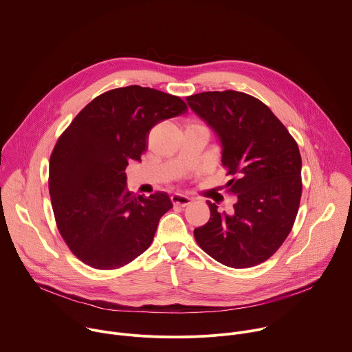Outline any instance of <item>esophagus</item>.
I'll return each mask as SVG.
<instances>
[{
  "label": "esophagus",
  "mask_w": 352,
  "mask_h": 352,
  "mask_svg": "<svg viewBox=\"0 0 352 352\" xmlns=\"http://www.w3.org/2000/svg\"><path fill=\"white\" fill-rule=\"evenodd\" d=\"M171 202H173V205H175V206L185 208V206L190 205L192 199L188 197V196H185V195H181V193H174V195L171 196Z\"/></svg>",
  "instance_id": "esophagus-1"
}]
</instances>
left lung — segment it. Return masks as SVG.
Returning <instances> with one entry per match:
<instances>
[{"instance_id": "left-lung-1", "label": "left lung", "mask_w": 352, "mask_h": 352, "mask_svg": "<svg viewBox=\"0 0 352 352\" xmlns=\"http://www.w3.org/2000/svg\"><path fill=\"white\" fill-rule=\"evenodd\" d=\"M188 106L219 135L221 163L236 195L232 213L208 200L209 221L195 228L197 245L234 269L267 261L288 236L300 202L299 148L283 122L259 98L235 90L186 97Z\"/></svg>"}]
</instances>
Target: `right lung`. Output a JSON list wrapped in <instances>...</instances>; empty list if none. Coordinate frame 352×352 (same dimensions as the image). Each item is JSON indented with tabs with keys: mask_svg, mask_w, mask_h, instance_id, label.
I'll use <instances>...</instances> for the list:
<instances>
[{
	"mask_svg": "<svg viewBox=\"0 0 352 352\" xmlns=\"http://www.w3.org/2000/svg\"><path fill=\"white\" fill-rule=\"evenodd\" d=\"M186 111L178 96L118 87L93 98L58 138L50 157L52 206L63 239L85 265L120 269L152 243L173 204L166 192L132 195L125 168L140 162L150 129Z\"/></svg>",
	"mask_w": 352,
	"mask_h": 352,
	"instance_id": "obj_1",
	"label": "right lung"
}]
</instances>
